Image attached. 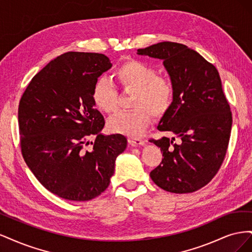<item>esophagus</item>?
<instances>
[{
  "instance_id": "obj_1",
  "label": "esophagus",
  "mask_w": 252,
  "mask_h": 252,
  "mask_svg": "<svg viewBox=\"0 0 252 252\" xmlns=\"http://www.w3.org/2000/svg\"><path fill=\"white\" fill-rule=\"evenodd\" d=\"M128 142L130 143L133 147H139L141 145H144L145 143L142 139H139V138H129Z\"/></svg>"
}]
</instances>
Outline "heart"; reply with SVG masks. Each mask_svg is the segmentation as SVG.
Listing matches in <instances>:
<instances>
[{
  "label": "heart",
  "instance_id": "b5f03b06",
  "mask_svg": "<svg viewBox=\"0 0 252 252\" xmlns=\"http://www.w3.org/2000/svg\"><path fill=\"white\" fill-rule=\"evenodd\" d=\"M116 77L125 88H133L132 110L119 111L108 121L109 130L131 136L140 135L150 122L151 113L162 117L173 103L174 89L171 82L157 75L151 66L131 60L116 70ZM93 100L96 107L112 113L118 107V93L108 79H98L93 89Z\"/></svg>",
  "mask_w": 252,
  "mask_h": 252
}]
</instances>
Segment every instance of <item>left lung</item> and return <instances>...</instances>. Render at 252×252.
<instances>
[{
  "label": "left lung",
  "instance_id": "left-lung-1",
  "mask_svg": "<svg viewBox=\"0 0 252 252\" xmlns=\"http://www.w3.org/2000/svg\"><path fill=\"white\" fill-rule=\"evenodd\" d=\"M138 55L162 60L174 89L171 107L158 125L172 138L149 140L163 154L150 178L166 191H196L219 171L230 138L232 116L220 74L200 53L179 43H158Z\"/></svg>",
  "mask_w": 252,
  "mask_h": 252
}]
</instances>
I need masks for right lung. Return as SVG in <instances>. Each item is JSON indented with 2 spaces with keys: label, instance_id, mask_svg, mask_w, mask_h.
<instances>
[{
  "label": "right lung",
  "instance_id": "obj_1",
  "mask_svg": "<svg viewBox=\"0 0 252 252\" xmlns=\"http://www.w3.org/2000/svg\"><path fill=\"white\" fill-rule=\"evenodd\" d=\"M111 66L102 53L66 52L36 73L21 97L23 158L37 181L62 199L100 195L127 147L124 135L102 133L105 121L93 100L95 82ZM91 136L94 146L86 151Z\"/></svg>",
  "mask_w": 252,
  "mask_h": 252
}]
</instances>
